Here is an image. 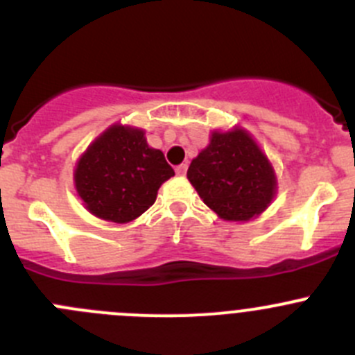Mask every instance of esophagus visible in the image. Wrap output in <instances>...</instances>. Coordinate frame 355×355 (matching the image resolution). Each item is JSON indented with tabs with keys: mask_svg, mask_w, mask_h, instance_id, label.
Segmentation results:
<instances>
[{
	"mask_svg": "<svg viewBox=\"0 0 355 355\" xmlns=\"http://www.w3.org/2000/svg\"><path fill=\"white\" fill-rule=\"evenodd\" d=\"M175 171H177L178 177H185V173H187V164H185V163L178 164V166L175 168Z\"/></svg>",
	"mask_w": 355,
	"mask_h": 355,
	"instance_id": "obj_1",
	"label": "esophagus"
}]
</instances>
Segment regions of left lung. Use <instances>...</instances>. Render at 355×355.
Wrapping results in <instances>:
<instances>
[{
  "mask_svg": "<svg viewBox=\"0 0 355 355\" xmlns=\"http://www.w3.org/2000/svg\"><path fill=\"white\" fill-rule=\"evenodd\" d=\"M187 178L204 204L228 221L263 213L277 191L270 161L242 128L213 132L209 146L192 159Z\"/></svg>",
  "mask_w": 355,
  "mask_h": 355,
  "instance_id": "left-lung-1",
  "label": "left lung"
}]
</instances>
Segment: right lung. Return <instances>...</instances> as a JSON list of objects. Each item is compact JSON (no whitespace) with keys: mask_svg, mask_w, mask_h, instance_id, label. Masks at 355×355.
I'll list each match as a JSON object with an SVG mask.
<instances>
[{"mask_svg":"<svg viewBox=\"0 0 355 355\" xmlns=\"http://www.w3.org/2000/svg\"><path fill=\"white\" fill-rule=\"evenodd\" d=\"M175 171L144 132L113 125L78 159L75 187L94 216L127 223L155 204L157 189Z\"/></svg>","mask_w":355,"mask_h":355,"instance_id":"obj_1","label":"right lung"}]
</instances>
